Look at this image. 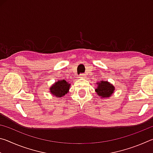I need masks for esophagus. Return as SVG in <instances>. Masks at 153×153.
<instances>
[{"mask_svg": "<svg viewBox=\"0 0 153 153\" xmlns=\"http://www.w3.org/2000/svg\"><path fill=\"white\" fill-rule=\"evenodd\" d=\"M79 78H85V74H81L79 75Z\"/></svg>", "mask_w": 153, "mask_h": 153, "instance_id": "34e87169", "label": "esophagus"}]
</instances>
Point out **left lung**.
Listing matches in <instances>:
<instances>
[{
  "mask_svg": "<svg viewBox=\"0 0 153 153\" xmlns=\"http://www.w3.org/2000/svg\"><path fill=\"white\" fill-rule=\"evenodd\" d=\"M98 87L96 89V92L98 96H100L102 98L109 97L115 90L113 85L107 81H101L100 82H98Z\"/></svg>",
  "mask_w": 153,
  "mask_h": 153,
  "instance_id": "1",
  "label": "left lung"
}]
</instances>
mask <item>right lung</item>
Masks as SVG:
<instances>
[{"instance_id":"add662e5","label":"right lung","mask_w":153,"mask_h":153,"mask_svg":"<svg viewBox=\"0 0 153 153\" xmlns=\"http://www.w3.org/2000/svg\"><path fill=\"white\" fill-rule=\"evenodd\" d=\"M70 85L65 80H59V82H56L51 88V94L55 95L56 97H61L67 93L70 87Z\"/></svg>"}]
</instances>
